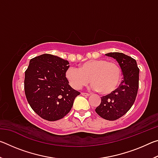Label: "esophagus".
Instances as JSON below:
<instances>
[{"label": "esophagus", "instance_id": "esophagus-1", "mask_svg": "<svg viewBox=\"0 0 158 158\" xmlns=\"http://www.w3.org/2000/svg\"><path fill=\"white\" fill-rule=\"evenodd\" d=\"M81 94L83 96H89V95H90L89 93H84V92L81 93Z\"/></svg>", "mask_w": 158, "mask_h": 158}]
</instances>
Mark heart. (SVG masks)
I'll return each mask as SVG.
<instances>
[{
	"mask_svg": "<svg viewBox=\"0 0 158 158\" xmlns=\"http://www.w3.org/2000/svg\"><path fill=\"white\" fill-rule=\"evenodd\" d=\"M121 76V69L118 64L106 59L86 61L79 69L69 67L65 72L66 79L73 89H81L90 81L93 89L105 95L116 89Z\"/></svg>",
	"mask_w": 158,
	"mask_h": 158,
	"instance_id": "obj_1",
	"label": "heart"
}]
</instances>
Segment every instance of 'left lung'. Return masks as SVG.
Segmentation results:
<instances>
[{
	"label": "left lung",
	"instance_id": "obj_1",
	"mask_svg": "<svg viewBox=\"0 0 158 158\" xmlns=\"http://www.w3.org/2000/svg\"><path fill=\"white\" fill-rule=\"evenodd\" d=\"M105 55L117 60L123 77L118 89L101 98V103L95 111L104 119L115 121L124 116L135 102L139 89V69L135 59L124 53L111 52Z\"/></svg>",
	"mask_w": 158,
	"mask_h": 158
}]
</instances>
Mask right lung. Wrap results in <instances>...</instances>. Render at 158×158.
<instances>
[{"instance_id":"1","label":"right lung","mask_w":158,"mask_h":158,"mask_svg":"<svg viewBox=\"0 0 158 158\" xmlns=\"http://www.w3.org/2000/svg\"><path fill=\"white\" fill-rule=\"evenodd\" d=\"M69 67L68 60L44 53L31 59L25 72L24 90L28 102L47 121L63 118L80 94L68 84L65 72Z\"/></svg>"}]
</instances>
